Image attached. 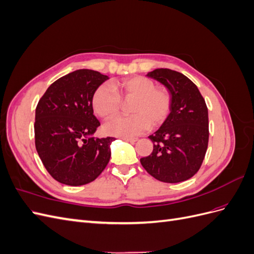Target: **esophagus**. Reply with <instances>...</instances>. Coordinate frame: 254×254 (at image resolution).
<instances>
[{"instance_id":"34e87169","label":"esophagus","mask_w":254,"mask_h":254,"mask_svg":"<svg viewBox=\"0 0 254 254\" xmlns=\"http://www.w3.org/2000/svg\"><path fill=\"white\" fill-rule=\"evenodd\" d=\"M123 140L126 141V142H129V143L136 142V139H134V137H123Z\"/></svg>"}]
</instances>
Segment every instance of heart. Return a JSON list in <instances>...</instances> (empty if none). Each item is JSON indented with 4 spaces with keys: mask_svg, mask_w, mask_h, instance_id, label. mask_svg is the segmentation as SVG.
Segmentation results:
<instances>
[{
    "mask_svg": "<svg viewBox=\"0 0 254 254\" xmlns=\"http://www.w3.org/2000/svg\"><path fill=\"white\" fill-rule=\"evenodd\" d=\"M124 101H132L129 117H118L106 123V133L120 137L141 134L152 127L160 126L171 111V94L165 88L156 87L155 82L144 76H134L114 83L99 86L92 97L95 113L103 119L117 114Z\"/></svg>",
    "mask_w": 254,
    "mask_h": 254,
    "instance_id": "1",
    "label": "heart"
}]
</instances>
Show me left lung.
Instances as JSON below:
<instances>
[{
	"instance_id": "left-lung-1",
	"label": "left lung",
	"mask_w": 254,
	"mask_h": 254,
	"mask_svg": "<svg viewBox=\"0 0 254 254\" xmlns=\"http://www.w3.org/2000/svg\"><path fill=\"white\" fill-rule=\"evenodd\" d=\"M171 94V112L148 137L153 150L141 164L153 178L178 183L191 178L200 168L209 143V114L196 84L186 75L170 68L147 73Z\"/></svg>"
}]
</instances>
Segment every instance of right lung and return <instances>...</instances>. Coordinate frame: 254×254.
Here are the masks:
<instances>
[{"instance_id":"right-lung-1","label":"right lung","mask_w":254,"mask_h":254,"mask_svg":"<svg viewBox=\"0 0 254 254\" xmlns=\"http://www.w3.org/2000/svg\"><path fill=\"white\" fill-rule=\"evenodd\" d=\"M109 77L93 70L74 71L53 82L36 108L35 144L54 179L79 187L95 180L108 164L114 137L94 139L101 123L92 97Z\"/></svg>"}]
</instances>
